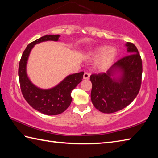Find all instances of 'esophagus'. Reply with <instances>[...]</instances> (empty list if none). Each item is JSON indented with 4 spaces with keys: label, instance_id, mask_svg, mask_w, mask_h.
Returning <instances> with one entry per match:
<instances>
[{
    "label": "esophagus",
    "instance_id": "1",
    "mask_svg": "<svg viewBox=\"0 0 158 158\" xmlns=\"http://www.w3.org/2000/svg\"><path fill=\"white\" fill-rule=\"evenodd\" d=\"M90 74L88 73H85L84 75H83V79H88L89 78Z\"/></svg>",
    "mask_w": 158,
    "mask_h": 158
}]
</instances>
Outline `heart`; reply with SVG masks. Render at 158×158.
I'll use <instances>...</instances> for the list:
<instances>
[{"label":"heart","instance_id":"b5f03b06","mask_svg":"<svg viewBox=\"0 0 158 158\" xmlns=\"http://www.w3.org/2000/svg\"><path fill=\"white\" fill-rule=\"evenodd\" d=\"M117 56V50L115 48L109 46H102L94 50L91 54L92 59L99 58L97 66L101 70L107 69L113 62Z\"/></svg>","mask_w":158,"mask_h":158}]
</instances>
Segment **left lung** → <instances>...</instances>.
Segmentation results:
<instances>
[{"label":"left lung","instance_id":"left-lung-1","mask_svg":"<svg viewBox=\"0 0 158 158\" xmlns=\"http://www.w3.org/2000/svg\"><path fill=\"white\" fill-rule=\"evenodd\" d=\"M130 54L117 61L106 73L92 74L91 99L100 112L112 113L125 108L138 95L142 83V59L136 47L127 42ZM120 70L122 76L115 80L114 73Z\"/></svg>","mask_w":158,"mask_h":158}]
</instances>
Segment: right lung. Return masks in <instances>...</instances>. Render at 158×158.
<instances>
[{
	"label": "right lung",
	"instance_id": "1",
	"mask_svg": "<svg viewBox=\"0 0 158 158\" xmlns=\"http://www.w3.org/2000/svg\"><path fill=\"white\" fill-rule=\"evenodd\" d=\"M59 35H45L30 43L23 51L19 63L18 75L22 95L33 109L48 115L63 113L72 101L73 89L82 81L84 73L69 75L59 84L49 89H41L34 85L26 75V63L32 48L36 43L58 40Z\"/></svg>",
	"mask_w": 158,
	"mask_h": 158
}]
</instances>
